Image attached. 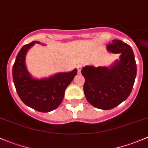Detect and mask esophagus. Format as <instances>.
<instances>
[{
    "instance_id": "34e87169",
    "label": "esophagus",
    "mask_w": 148,
    "mask_h": 148,
    "mask_svg": "<svg viewBox=\"0 0 148 148\" xmlns=\"http://www.w3.org/2000/svg\"><path fill=\"white\" fill-rule=\"evenodd\" d=\"M82 68V65H78V66H77V71H78V74H81Z\"/></svg>"
}]
</instances>
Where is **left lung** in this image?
I'll return each mask as SVG.
<instances>
[{
    "mask_svg": "<svg viewBox=\"0 0 148 148\" xmlns=\"http://www.w3.org/2000/svg\"><path fill=\"white\" fill-rule=\"evenodd\" d=\"M107 50L120 53V60L110 67L86 66L82 69L86 100L103 110L114 108L129 97L137 74L135 55L130 46L114 39L107 46Z\"/></svg>",
    "mask_w": 148,
    "mask_h": 148,
    "instance_id": "left-lung-1",
    "label": "left lung"
}]
</instances>
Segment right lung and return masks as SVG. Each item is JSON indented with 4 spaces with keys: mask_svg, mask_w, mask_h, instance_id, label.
Returning <instances> with one entry per match:
<instances>
[{
    "mask_svg": "<svg viewBox=\"0 0 148 148\" xmlns=\"http://www.w3.org/2000/svg\"><path fill=\"white\" fill-rule=\"evenodd\" d=\"M36 43L41 44L34 41L21 49L13 66V79L18 95L26 105L41 112H49L60 105L66 89L77 75V69L58 73L42 79L33 78L25 60L28 50Z\"/></svg>",
    "mask_w": 148,
    "mask_h": 148,
    "instance_id": "right-lung-1",
    "label": "right lung"
}]
</instances>
